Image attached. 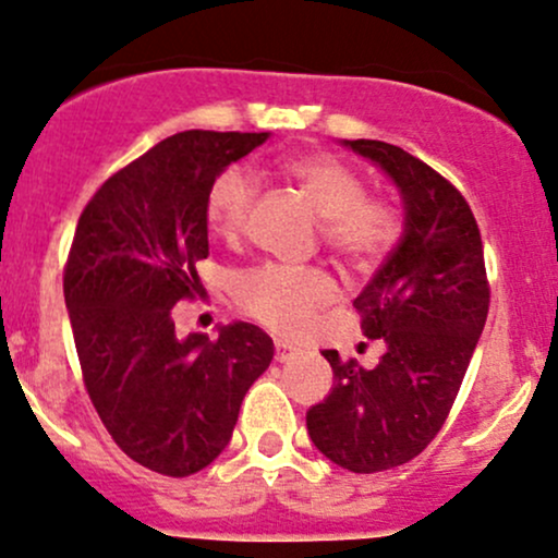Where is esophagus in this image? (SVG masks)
<instances>
[{
    "label": "esophagus",
    "mask_w": 558,
    "mask_h": 558,
    "mask_svg": "<svg viewBox=\"0 0 558 558\" xmlns=\"http://www.w3.org/2000/svg\"><path fill=\"white\" fill-rule=\"evenodd\" d=\"M296 354H299V351L293 349L291 343L275 341V362H291Z\"/></svg>",
    "instance_id": "esophagus-1"
}]
</instances>
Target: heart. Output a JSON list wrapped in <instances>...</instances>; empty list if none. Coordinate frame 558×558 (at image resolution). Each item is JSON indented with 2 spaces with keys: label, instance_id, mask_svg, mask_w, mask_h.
I'll return each instance as SVG.
<instances>
[{
  "label": "heart",
  "instance_id": "heart-1",
  "mask_svg": "<svg viewBox=\"0 0 558 558\" xmlns=\"http://www.w3.org/2000/svg\"><path fill=\"white\" fill-rule=\"evenodd\" d=\"M283 172L319 215V241L341 265L369 272L388 259L403 235V213L393 202L369 196L367 181L332 155H301ZM257 204V183L243 168H226L207 191V226L220 241L246 233ZM336 299V283L319 267L267 265L235 275L233 301L246 317L278 332H296L319 306Z\"/></svg>",
  "mask_w": 558,
  "mask_h": 558
}]
</instances>
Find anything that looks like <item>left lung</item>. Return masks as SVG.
<instances>
[{"label": "left lung", "mask_w": 558, "mask_h": 558, "mask_svg": "<svg viewBox=\"0 0 558 558\" xmlns=\"http://www.w3.org/2000/svg\"><path fill=\"white\" fill-rule=\"evenodd\" d=\"M345 144L393 178L407 226L354 299L364 336L386 351L364 369L325 349L336 386L306 412V430L330 462L369 475L412 462L444 427L488 319L490 283L477 220L457 185L401 146Z\"/></svg>", "instance_id": "8db88e82"}]
</instances>
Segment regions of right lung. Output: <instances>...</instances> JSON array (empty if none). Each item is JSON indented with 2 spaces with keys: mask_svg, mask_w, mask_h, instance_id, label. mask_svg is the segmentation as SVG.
<instances>
[{
  "mask_svg": "<svg viewBox=\"0 0 558 558\" xmlns=\"http://www.w3.org/2000/svg\"><path fill=\"white\" fill-rule=\"evenodd\" d=\"M267 133L183 131L112 172L88 198L62 275L83 386L133 462L189 477L220 457L272 338L233 323L175 336L172 306L202 296L209 185Z\"/></svg>",
  "mask_w": 558,
  "mask_h": 558,
  "instance_id": "1",
  "label": "right lung"
}]
</instances>
